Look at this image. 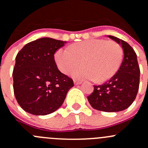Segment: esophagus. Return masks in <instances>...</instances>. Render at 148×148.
I'll return each mask as SVG.
<instances>
[{
	"instance_id": "obj_1",
	"label": "esophagus",
	"mask_w": 148,
	"mask_h": 148,
	"mask_svg": "<svg viewBox=\"0 0 148 148\" xmlns=\"http://www.w3.org/2000/svg\"><path fill=\"white\" fill-rule=\"evenodd\" d=\"M74 83L75 85H78V84H82V82L78 81V80H74Z\"/></svg>"
}]
</instances>
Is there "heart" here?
Segmentation results:
<instances>
[{"instance_id":"obj_1","label":"heart","mask_w":148,"mask_h":148,"mask_svg":"<svg viewBox=\"0 0 148 148\" xmlns=\"http://www.w3.org/2000/svg\"><path fill=\"white\" fill-rule=\"evenodd\" d=\"M122 52L114 41L89 39L76 43L69 49H59L55 53L59 69L68 74L81 63V68L71 72L77 79L103 82L112 77L121 64Z\"/></svg>"}]
</instances>
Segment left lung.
I'll list each match as a JSON object with an SVG mask.
<instances>
[{"instance_id":"8db88e82","label":"left lung","mask_w":148,"mask_h":148,"mask_svg":"<svg viewBox=\"0 0 148 148\" xmlns=\"http://www.w3.org/2000/svg\"><path fill=\"white\" fill-rule=\"evenodd\" d=\"M108 37L122 46L124 52L122 64L108 81L94 86V92L87 99L95 110L113 112L128 108L134 102L139 89L140 71L134 49L123 40L112 36Z\"/></svg>"}]
</instances>
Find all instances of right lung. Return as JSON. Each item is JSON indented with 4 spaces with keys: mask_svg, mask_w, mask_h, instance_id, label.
<instances>
[{
    "mask_svg": "<svg viewBox=\"0 0 148 148\" xmlns=\"http://www.w3.org/2000/svg\"><path fill=\"white\" fill-rule=\"evenodd\" d=\"M66 43L41 38L26 44L18 53L13 71V91L23 110L46 115L63 104L73 80L57 68L54 53Z\"/></svg>",
    "mask_w": 148,
    "mask_h": 148,
    "instance_id": "obj_1",
    "label": "right lung"
}]
</instances>
